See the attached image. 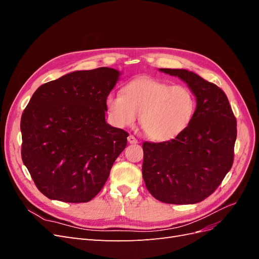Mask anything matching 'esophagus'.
<instances>
[{
    "label": "esophagus",
    "mask_w": 259,
    "mask_h": 259,
    "mask_svg": "<svg viewBox=\"0 0 259 259\" xmlns=\"http://www.w3.org/2000/svg\"><path fill=\"white\" fill-rule=\"evenodd\" d=\"M127 140H128V143H130V144H137V143H138L137 138H136V137H134L133 135H130V136L127 137Z\"/></svg>",
    "instance_id": "esophagus-1"
}]
</instances>
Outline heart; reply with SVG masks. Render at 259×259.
Wrapping results in <instances>:
<instances>
[{
	"label": "heart",
	"instance_id": "1",
	"mask_svg": "<svg viewBox=\"0 0 259 259\" xmlns=\"http://www.w3.org/2000/svg\"><path fill=\"white\" fill-rule=\"evenodd\" d=\"M197 106L189 88L150 76L133 79L123 86L122 95L109 94L106 98L109 119L115 126H132L140 115L146 135L156 142L182 134L192 122Z\"/></svg>",
	"mask_w": 259,
	"mask_h": 259
}]
</instances>
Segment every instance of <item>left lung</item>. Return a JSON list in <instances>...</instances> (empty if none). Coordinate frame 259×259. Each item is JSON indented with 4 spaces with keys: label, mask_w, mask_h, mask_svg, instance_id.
Segmentation results:
<instances>
[{
    "label": "left lung",
    "mask_w": 259,
    "mask_h": 259,
    "mask_svg": "<svg viewBox=\"0 0 259 259\" xmlns=\"http://www.w3.org/2000/svg\"><path fill=\"white\" fill-rule=\"evenodd\" d=\"M178 76L197 97L194 117L168 142L143 144L148 191L167 204H194L213 193L230 170L237 120L222 89L185 69H160Z\"/></svg>",
    "instance_id": "left-lung-1"
}]
</instances>
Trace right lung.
I'll list each match as a JSON object with an SVG mask.
<instances>
[{"label": "right lung", "mask_w": 259, "mask_h": 259, "mask_svg": "<svg viewBox=\"0 0 259 259\" xmlns=\"http://www.w3.org/2000/svg\"><path fill=\"white\" fill-rule=\"evenodd\" d=\"M120 72L101 67L45 83L21 115V158L45 197L84 203L103 189L128 133L105 119Z\"/></svg>", "instance_id": "obj_1"}]
</instances>
